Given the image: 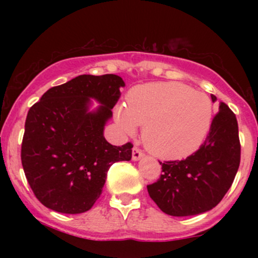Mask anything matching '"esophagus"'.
Returning a JSON list of instances; mask_svg holds the SVG:
<instances>
[{"instance_id":"esophagus-1","label":"esophagus","mask_w":258,"mask_h":258,"mask_svg":"<svg viewBox=\"0 0 258 258\" xmlns=\"http://www.w3.org/2000/svg\"><path fill=\"white\" fill-rule=\"evenodd\" d=\"M143 156H144V153L142 152V150L139 149L138 147L133 148V149H132V159L135 160V161H138V160L141 158H143Z\"/></svg>"}]
</instances>
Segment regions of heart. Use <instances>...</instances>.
<instances>
[{"mask_svg":"<svg viewBox=\"0 0 258 258\" xmlns=\"http://www.w3.org/2000/svg\"><path fill=\"white\" fill-rule=\"evenodd\" d=\"M123 131L143 126L144 146L162 159H182L201 146L210 130L212 105L206 94L179 82L137 86L116 110Z\"/></svg>","mask_w":258,"mask_h":258,"instance_id":"obj_1","label":"heart"}]
</instances>
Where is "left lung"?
Masks as SVG:
<instances>
[{
	"label": "left lung",
	"instance_id": "8db88e82",
	"mask_svg": "<svg viewBox=\"0 0 258 258\" xmlns=\"http://www.w3.org/2000/svg\"><path fill=\"white\" fill-rule=\"evenodd\" d=\"M211 98L215 102L214 94ZM159 162L162 174L147 188L162 212L183 217L214 209L229 190L240 165L235 114L221 103L205 142L197 152L180 161Z\"/></svg>",
	"mask_w": 258,
	"mask_h": 258
}]
</instances>
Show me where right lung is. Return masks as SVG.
<instances>
[{"instance_id":"1","label":"right lung","mask_w":258,"mask_h":258,"mask_svg":"<svg viewBox=\"0 0 258 258\" xmlns=\"http://www.w3.org/2000/svg\"><path fill=\"white\" fill-rule=\"evenodd\" d=\"M125 82L114 74L80 75L49 88L31 106L25 120L22 164L29 185L42 205L61 214L88 211L100 197L112 164L132 158V143L105 141ZM101 103L88 111L89 98Z\"/></svg>"}]
</instances>
